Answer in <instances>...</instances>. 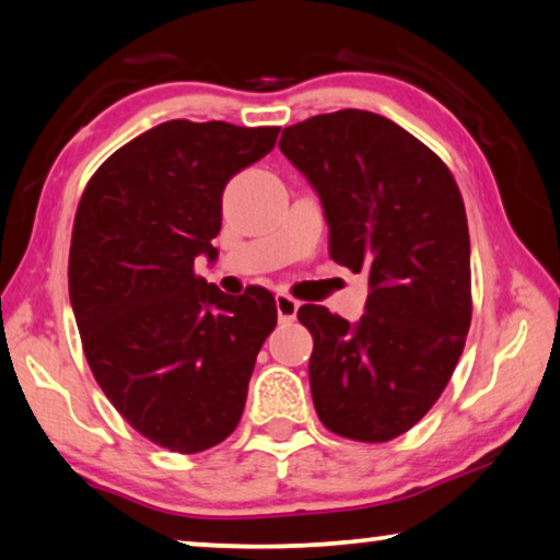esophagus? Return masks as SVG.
Here are the masks:
<instances>
[{
	"mask_svg": "<svg viewBox=\"0 0 560 560\" xmlns=\"http://www.w3.org/2000/svg\"><path fill=\"white\" fill-rule=\"evenodd\" d=\"M299 311V301L289 296V293H277V314H279V324H291L296 318Z\"/></svg>",
	"mask_w": 560,
	"mask_h": 560,
	"instance_id": "obj_1",
	"label": "esophagus"
}]
</instances>
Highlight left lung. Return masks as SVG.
Returning a JSON list of instances; mask_svg holds the SVG:
<instances>
[{
    "instance_id": "left-lung-1",
    "label": "left lung",
    "mask_w": 560,
    "mask_h": 560,
    "mask_svg": "<svg viewBox=\"0 0 560 560\" xmlns=\"http://www.w3.org/2000/svg\"><path fill=\"white\" fill-rule=\"evenodd\" d=\"M281 153L320 197L330 259L368 277L350 326L306 303L318 420L355 442L400 438L440 400L471 324L467 212L450 167L397 122L336 110L283 128Z\"/></svg>"
}]
</instances>
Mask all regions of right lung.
Instances as JSON below:
<instances>
[{"mask_svg":"<svg viewBox=\"0 0 560 560\" xmlns=\"http://www.w3.org/2000/svg\"><path fill=\"white\" fill-rule=\"evenodd\" d=\"M277 138V126L160 122L93 173L75 210L69 296L91 373L122 420L170 452L230 438L277 326L267 289L230 296L195 273L200 254L217 257L226 183Z\"/></svg>","mask_w":560,"mask_h":560,"instance_id":"add662e5","label":"right lung"}]
</instances>
